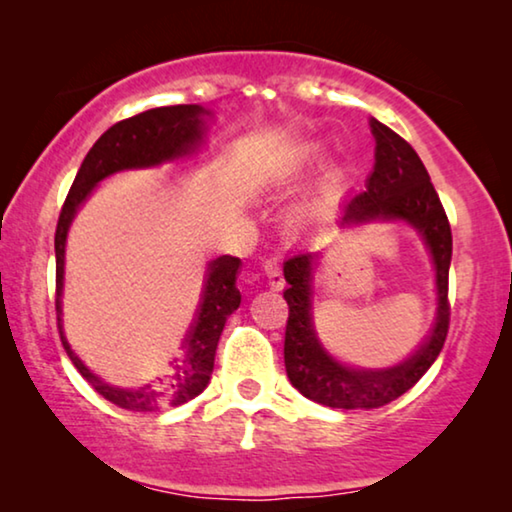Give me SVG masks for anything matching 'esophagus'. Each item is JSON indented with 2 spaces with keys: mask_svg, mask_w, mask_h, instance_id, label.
<instances>
[{
  "mask_svg": "<svg viewBox=\"0 0 512 512\" xmlns=\"http://www.w3.org/2000/svg\"><path fill=\"white\" fill-rule=\"evenodd\" d=\"M263 270H265V275H268V282H270V286L272 289H284V284H286V279H284V272H282V263L277 261V258H268V261L263 263Z\"/></svg>",
  "mask_w": 512,
  "mask_h": 512,
  "instance_id": "34e87169",
  "label": "esophagus"
}]
</instances>
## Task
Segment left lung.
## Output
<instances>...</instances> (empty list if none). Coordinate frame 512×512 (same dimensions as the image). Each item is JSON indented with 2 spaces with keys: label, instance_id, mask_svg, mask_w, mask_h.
I'll return each mask as SVG.
<instances>
[{
  "label": "left lung",
  "instance_id": "1",
  "mask_svg": "<svg viewBox=\"0 0 512 512\" xmlns=\"http://www.w3.org/2000/svg\"><path fill=\"white\" fill-rule=\"evenodd\" d=\"M375 135V167L366 191L347 202L342 221L363 223L373 219H401L415 226L429 244L436 263L438 314L436 326L422 347L410 359L387 370L349 368L333 359L321 345L312 324L310 268L312 251H298L284 263L289 305L284 335V366L293 387L314 403L342 410L382 408L415 387L438 359L450 331V261L452 230L447 214L433 188L429 172L415 149L401 135L380 121H370Z\"/></svg>",
  "mask_w": 512,
  "mask_h": 512
}]
</instances>
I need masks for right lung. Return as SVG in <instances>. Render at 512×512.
Here are the masks:
<instances>
[{
  "instance_id": "right-lung-1",
  "label": "right lung",
  "mask_w": 512,
  "mask_h": 512,
  "mask_svg": "<svg viewBox=\"0 0 512 512\" xmlns=\"http://www.w3.org/2000/svg\"><path fill=\"white\" fill-rule=\"evenodd\" d=\"M202 109L198 104H174L142 111V114L125 118L104 132L93 144L88 156L76 172V179L69 188L65 205H62L58 228H55V312H58V331L62 347L76 370L86 377L97 394L107 398L118 408L130 412H153L163 408L184 405L205 391L214 370L216 345L226 326V319L240 307V291L235 286V275L240 268V258L219 256L209 263L205 291H202L198 314L181 342L179 356L170 363L158 384H146L139 389H118L102 382L90 373L83 361L67 345L60 326V293H62V265H65V240L69 223L86 195L93 191L97 181L109 174L130 170V167H151L186 156L195 149L202 137Z\"/></svg>"
}]
</instances>
